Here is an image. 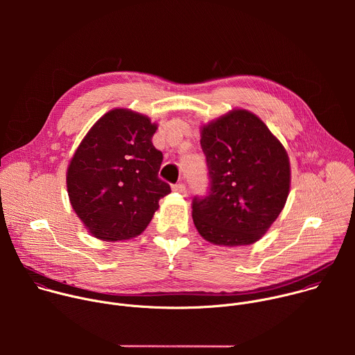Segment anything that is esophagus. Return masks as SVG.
Here are the masks:
<instances>
[{
	"label": "esophagus",
	"instance_id": "1",
	"mask_svg": "<svg viewBox=\"0 0 355 355\" xmlns=\"http://www.w3.org/2000/svg\"><path fill=\"white\" fill-rule=\"evenodd\" d=\"M173 191H175V192H178V193H181V195H185V193H187V188H185V184H182V182H178V184L173 185Z\"/></svg>",
	"mask_w": 355,
	"mask_h": 355
}]
</instances>
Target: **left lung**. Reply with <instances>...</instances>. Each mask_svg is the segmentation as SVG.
<instances>
[{"mask_svg": "<svg viewBox=\"0 0 355 355\" xmlns=\"http://www.w3.org/2000/svg\"><path fill=\"white\" fill-rule=\"evenodd\" d=\"M209 191L192 200V219L205 240L247 245L260 240L285 207L289 159L267 125L245 110L200 128Z\"/></svg>", "mask_w": 355, "mask_h": 355, "instance_id": "left-lung-1", "label": "left lung"}]
</instances>
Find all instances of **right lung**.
I'll list each match as a JSON object with an SVG mask.
<instances>
[{
  "instance_id": "add662e5",
  "label": "right lung",
  "mask_w": 355,
  "mask_h": 355,
  "mask_svg": "<svg viewBox=\"0 0 355 355\" xmlns=\"http://www.w3.org/2000/svg\"><path fill=\"white\" fill-rule=\"evenodd\" d=\"M157 125L115 108L99 118L67 168L70 204L87 230L105 241L139 236L171 192L159 178L163 153L153 146Z\"/></svg>"
}]
</instances>
